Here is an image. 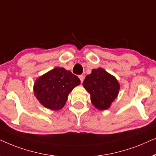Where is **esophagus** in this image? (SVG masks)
Returning a JSON list of instances; mask_svg holds the SVG:
<instances>
[{"instance_id":"1","label":"esophagus","mask_w":156,"mask_h":156,"mask_svg":"<svg viewBox=\"0 0 156 156\" xmlns=\"http://www.w3.org/2000/svg\"><path fill=\"white\" fill-rule=\"evenodd\" d=\"M78 77H79V78H80V81H81V83L83 82V80H84V76H83V75H80V76H79Z\"/></svg>"}]
</instances>
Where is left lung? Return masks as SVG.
Wrapping results in <instances>:
<instances>
[{"mask_svg": "<svg viewBox=\"0 0 156 156\" xmlns=\"http://www.w3.org/2000/svg\"><path fill=\"white\" fill-rule=\"evenodd\" d=\"M83 86L90 93L93 106L100 111L108 109L118 97L120 86L115 76L98 68L86 76Z\"/></svg>", "mask_w": 156, "mask_h": 156, "instance_id": "left-lung-1", "label": "left lung"}]
</instances>
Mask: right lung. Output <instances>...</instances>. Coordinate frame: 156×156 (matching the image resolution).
I'll return each mask as SVG.
<instances>
[{
    "instance_id": "obj_1",
    "label": "right lung",
    "mask_w": 156,
    "mask_h": 156,
    "mask_svg": "<svg viewBox=\"0 0 156 156\" xmlns=\"http://www.w3.org/2000/svg\"><path fill=\"white\" fill-rule=\"evenodd\" d=\"M80 80L70 70L56 67L37 78L33 86L34 95L48 109L58 111L63 108L68 96Z\"/></svg>"
}]
</instances>
